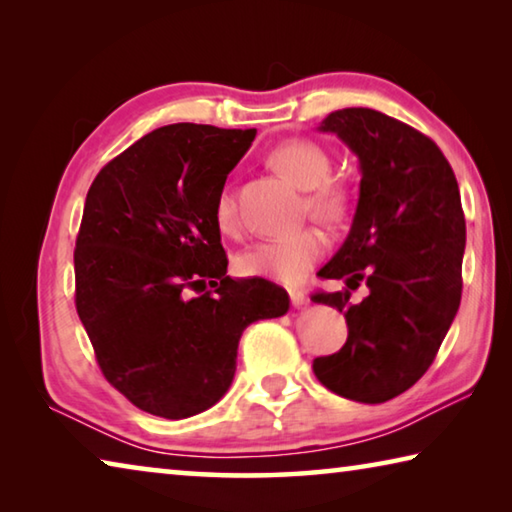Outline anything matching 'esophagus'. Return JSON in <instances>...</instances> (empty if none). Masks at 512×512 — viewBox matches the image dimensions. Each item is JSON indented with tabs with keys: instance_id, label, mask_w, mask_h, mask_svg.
Returning a JSON list of instances; mask_svg holds the SVG:
<instances>
[{
	"instance_id": "1",
	"label": "esophagus",
	"mask_w": 512,
	"mask_h": 512,
	"mask_svg": "<svg viewBox=\"0 0 512 512\" xmlns=\"http://www.w3.org/2000/svg\"><path fill=\"white\" fill-rule=\"evenodd\" d=\"M289 296H291V305L293 307H305L309 302V296L302 289H289Z\"/></svg>"
}]
</instances>
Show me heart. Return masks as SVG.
Segmentation results:
<instances>
[{
  "instance_id": "obj_1",
  "label": "heart",
  "mask_w": 512,
  "mask_h": 512,
  "mask_svg": "<svg viewBox=\"0 0 512 512\" xmlns=\"http://www.w3.org/2000/svg\"><path fill=\"white\" fill-rule=\"evenodd\" d=\"M273 167L287 176L293 185L307 189L309 212L320 221H339L348 210V192L339 180L329 178L332 160L323 146L311 140H287L277 144L268 155ZM214 216L219 228L230 232L237 225V203L228 187L216 196ZM327 241L316 228L300 230L296 235L259 241L237 257V268L246 277L296 284L309 273L323 255Z\"/></svg>"
}]
</instances>
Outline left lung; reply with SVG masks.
Returning <instances> with one entry per match:
<instances>
[{"label": "left lung", "mask_w": 512, "mask_h": 512, "mask_svg": "<svg viewBox=\"0 0 512 512\" xmlns=\"http://www.w3.org/2000/svg\"><path fill=\"white\" fill-rule=\"evenodd\" d=\"M359 158L352 228L318 275L345 291L311 300L343 311L348 341L314 359V375L345 400L381 404L436 359L461 305L465 216L452 167L436 142L384 112L343 108L320 121ZM371 293L357 306L349 291Z\"/></svg>", "instance_id": "8db88e82"}]
</instances>
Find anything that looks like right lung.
Returning a JSON list of instances; mask_svg holds the SVG:
<instances>
[{"label": "right lung", "instance_id": "obj_1", "mask_svg": "<svg viewBox=\"0 0 512 512\" xmlns=\"http://www.w3.org/2000/svg\"><path fill=\"white\" fill-rule=\"evenodd\" d=\"M255 135L162 126L110 160L85 198L76 311L103 377L151 415L183 420L214 406L244 329L289 311L277 284L225 275L214 205Z\"/></svg>", "mask_w": 512, "mask_h": 512}]
</instances>
